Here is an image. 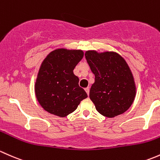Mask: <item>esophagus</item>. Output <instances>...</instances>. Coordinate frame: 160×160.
I'll use <instances>...</instances> for the list:
<instances>
[{"mask_svg":"<svg viewBox=\"0 0 160 160\" xmlns=\"http://www.w3.org/2000/svg\"><path fill=\"white\" fill-rule=\"evenodd\" d=\"M85 92H86V93H87V95H89V88H88V87H87V88H85Z\"/></svg>","mask_w":160,"mask_h":160,"instance_id":"obj_1","label":"esophagus"}]
</instances>
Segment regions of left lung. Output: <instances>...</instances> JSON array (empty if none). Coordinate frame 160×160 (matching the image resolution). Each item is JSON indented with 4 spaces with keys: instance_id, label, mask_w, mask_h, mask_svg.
<instances>
[{
    "instance_id": "left-lung-1",
    "label": "left lung",
    "mask_w": 160,
    "mask_h": 160,
    "mask_svg": "<svg viewBox=\"0 0 160 160\" xmlns=\"http://www.w3.org/2000/svg\"><path fill=\"white\" fill-rule=\"evenodd\" d=\"M85 56L95 75L89 97L97 111L108 118L127 111L135 99L136 88L125 59L114 52L87 51Z\"/></svg>"
}]
</instances>
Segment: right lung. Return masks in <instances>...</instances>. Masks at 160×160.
<instances>
[{"instance_id":"right-lung-1","label":"right lung","mask_w":160,"mask_h":160,"mask_svg":"<svg viewBox=\"0 0 160 160\" xmlns=\"http://www.w3.org/2000/svg\"><path fill=\"white\" fill-rule=\"evenodd\" d=\"M83 56L82 50L58 48L44 59L38 73L34 92L39 104L48 112L65 117L88 97L78 85L79 78L73 73Z\"/></svg>"}]
</instances>
